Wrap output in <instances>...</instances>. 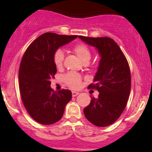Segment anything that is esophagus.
Returning a JSON list of instances; mask_svg holds the SVG:
<instances>
[{
    "instance_id": "esophagus-1",
    "label": "esophagus",
    "mask_w": 152,
    "mask_h": 152,
    "mask_svg": "<svg viewBox=\"0 0 152 152\" xmlns=\"http://www.w3.org/2000/svg\"><path fill=\"white\" fill-rule=\"evenodd\" d=\"M78 94H79V93H78V92L73 91V92H72V96H73V97H75V96H77Z\"/></svg>"
}]
</instances>
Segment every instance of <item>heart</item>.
I'll return each mask as SVG.
<instances>
[{
    "instance_id": "1",
    "label": "heart",
    "mask_w": 152,
    "mask_h": 152,
    "mask_svg": "<svg viewBox=\"0 0 152 152\" xmlns=\"http://www.w3.org/2000/svg\"><path fill=\"white\" fill-rule=\"evenodd\" d=\"M74 52L76 53L80 60L84 64H87L89 62L91 58V52L88 46L84 44H78L74 46ZM53 63L57 69H61L64 64V54L61 49L56 50L53 54ZM64 82L69 88L72 89H78L81 86L82 79L79 75L74 72L67 74L64 78Z\"/></svg>"
}]
</instances>
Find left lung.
Wrapping results in <instances>:
<instances>
[{"label":"left lung","mask_w":152,"mask_h":152,"mask_svg":"<svg viewBox=\"0 0 152 152\" xmlns=\"http://www.w3.org/2000/svg\"><path fill=\"white\" fill-rule=\"evenodd\" d=\"M78 37L96 47L101 56L95 83L88 86L96 89L99 94L97 99L91 97L83 113L95 126H109L119 118L128 102L131 90L129 66L121 48L111 38Z\"/></svg>","instance_id":"8db88e82"}]
</instances>
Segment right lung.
<instances>
[{"label": "right lung", "instance_id": "add662e5", "mask_svg": "<svg viewBox=\"0 0 152 152\" xmlns=\"http://www.w3.org/2000/svg\"><path fill=\"white\" fill-rule=\"evenodd\" d=\"M77 36L46 33L33 41L23 56L19 89L26 111L38 123L49 125L58 121L71 101V91H54L50 88V79L57 71L53 58L55 51Z\"/></svg>", "mask_w": 152, "mask_h": 152}]
</instances>
